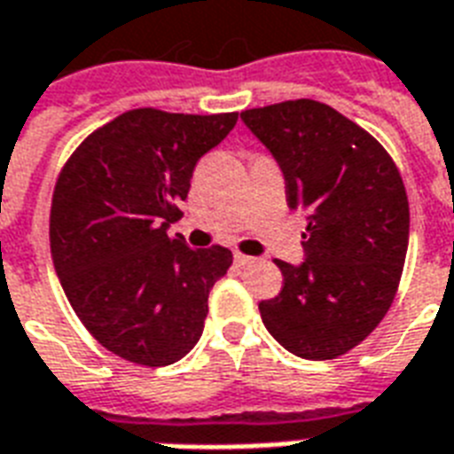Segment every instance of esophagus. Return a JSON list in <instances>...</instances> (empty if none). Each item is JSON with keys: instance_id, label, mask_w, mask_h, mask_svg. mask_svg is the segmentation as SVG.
I'll return each instance as SVG.
<instances>
[{"instance_id": "esophagus-1", "label": "esophagus", "mask_w": 454, "mask_h": 454, "mask_svg": "<svg viewBox=\"0 0 454 454\" xmlns=\"http://www.w3.org/2000/svg\"><path fill=\"white\" fill-rule=\"evenodd\" d=\"M256 259L254 256H247V254H240V252H235V263L240 266V269H245V266H252Z\"/></svg>"}]
</instances>
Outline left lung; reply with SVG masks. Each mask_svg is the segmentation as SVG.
Listing matches in <instances>:
<instances>
[{"mask_svg":"<svg viewBox=\"0 0 454 454\" xmlns=\"http://www.w3.org/2000/svg\"><path fill=\"white\" fill-rule=\"evenodd\" d=\"M303 214V259L278 262L285 287L259 303L278 344L306 360L358 346L387 316L401 283L410 205L388 153L358 124L309 98L240 113Z\"/></svg>","mask_w":454,"mask_h":454,"instance_id":"8db88e82","label":"left lung"}]
</instances>
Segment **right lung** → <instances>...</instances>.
<instances>
[{
	"label": "right lung",
	"instance_id": "add662e5",
	"mask_svg": "<svg viewBox=\"0 0 454 454\" xmlns=\"http://www.w3.org/2000/svg\"><path fill=\"white\" fill-rule=\"evenodd\" d=\"M238 113L178 115L138 108L96 129L73 153L51 202V256L67 301L108 351L171 365L198 344L207 297L226 276V247L169 238L195 164Z\"/></svg>",
	"mask_w": 454,
	"mask_h": 454
}]
</instances>
